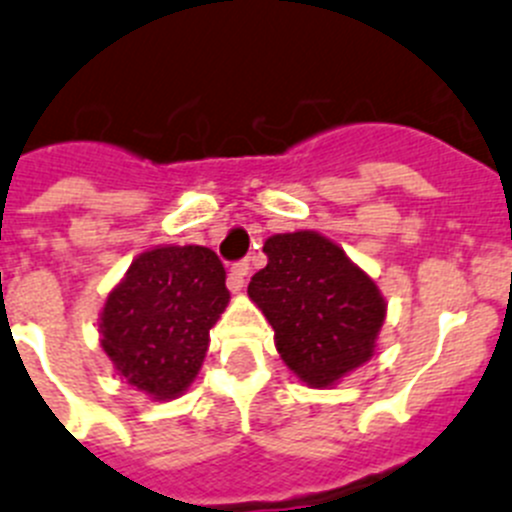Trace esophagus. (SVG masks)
<instances>
[{
	"label": "esophagus",
	"mask_w": 512,
	"mask_h": 512,
	"mask_svg": "<svg viewBox=\"0 0 512 512\" xmlns=\"http://www.w3.org/2000/svg\"><path fill=\"white\" fill-rule=\"evenodd\" d=\"M247 272H250V262L242 260V262H234L232 267H229V275H227V288L232 290V293H240L242 288H245V278Z\"/></svg>",
	"instance_id": "1"
}]
</instances>
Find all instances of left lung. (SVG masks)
<instances>
[{
  "label": "left lung",
  "mask_w": 512,
  "mask_h": 512,
  "mask_svg": "<svg viewBox=\"0 0 512 512\" xmlns=\"http://www.w3.org/2000/svg\"><path fill=\"white\" fill-rule=\"evenodd\" d=\"M247 293L275 331L285 366L310 386H331L374 356L386 303L364 270L318 232L275 234Z\"/></svg>",
  "instance_id": "left-lung-1"
}]
</instances>
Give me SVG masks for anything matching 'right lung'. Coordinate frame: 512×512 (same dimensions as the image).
I'll return each mask as SVG.
<instances>
[{
    "label": "right lung",
    "mask_w": 512,
    "mask_h": 512,
    "mask_svg": "<svg viewBox=\"0 0 512 512\" xmlns=\"http://www.w3.org/2000/svg\"><path fill=\"white\" fill-rule=\"evenodd\" d=\"M224 278L209 247H156L136 257L100 313V346L118 374L154 399L179 396L229 303Z\"/></svg>",
    "instance_id": "add662e5"
}]
</instances>
